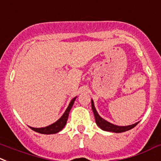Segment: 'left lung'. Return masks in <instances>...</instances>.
<instances>
[{"label":"left lung","mask_w":161,"mask_h":161,"mask_svg":"<svg viewBox=\"0 0 161 161\" xmlns=\"http://www.w3.org/2000/svg\"><path fill=\"white\" fill-rule=\"evenodd\" d=\"M92 108L95 116L96 123L97 124L98 126L100 127L101 130H103L109 131V132H114V133L125 132V131L129 130L134 128V127H135V125H137V124L139 123V122H136L135 123V124H133V125H127V126H118V125H114V124H112V123L108 122V121H105V120L103 119L102 117H100V115L98 114L96 108H95L93 100H92Z\"/></svg>","instance_id":"left-lung-1"}]
</instances>
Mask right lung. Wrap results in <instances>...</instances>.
Wrapping results in <instances>:
<instances>
[{"mask_svg":"<svg viewBox=\"0 0 161 161\" xmlns=\"http://www.w3.org/2000/svg\"><path fill=\"white\" fill-rule=\"evenodd\" d=\"M75 99H76V97L74 98V99L71 100L69 106H68V108H66L65 112L64 113L63 115H62V117H61L58 121H56L55 123L48 125V126L42 127V128H34V127L31 126L30 128L31 130H33L34 131H36V132L40 133V134H44V135H52V134H56V133L61 131V130L65 127V124H66L67 119H68V116H69V111H70L73 104L75 103Z\"/></svg>","mask_w":161,"mask_h":161,"instance_id":"right-lung-1","label":"right lung"}]
</instances>
